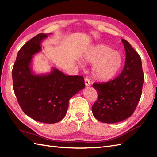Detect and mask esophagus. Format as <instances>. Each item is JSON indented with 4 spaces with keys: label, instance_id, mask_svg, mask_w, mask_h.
<instances>
[{
    "label": "esophagus",
    "instance_id": "34e87169",
    "mask_svg": "<svg viewBox=\"0 0 157 157\" xmlns=\"http://www.w3.org/2000/svg\"><path fill=\"white\" fill-rule=\"evenodd\" d=\"M84 82H85V85H86V86H90V80L88 77H86L84 78Z\"/></svg>",
    "mask_w": 157,
    "mask_h": 157
}]
</instances>
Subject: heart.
Instances as JSON below:
<instances>
[{"mask_svg": "<svg viewBox=\"0 0 157 157\" xmlns=\"http://www.w3.org/2000/svg\"><path fill=\"white\" fill-rule=\"evenodd\" d=\"M82 59L84 62L93 65V77L101 82L115 77L123 63V56L121 52L103 44L92 46L84 52ZM80 65H82V63H80Z\"/></svg>", "mask_w": 157, "mask_h": 157, "instance_id": "b5f03b06", "label": "heart"}]
</instances>
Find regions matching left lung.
<instances>
[{"label": "left lung", "instance_id": "8db88e82", "mask_svg": "<svg viewBox=\"0 0 157 157\" xmlns=\"http://www.w3.org/2000/svg\"><path fill=\"white\" fill-rule=\"evenodd\" d=\"M126 51V62L122 73L113 80L94 83L98 98L92 108L99 121L113 124L129 118L140 100L144 75L140 56L130 44L122 39Z\"/></svg>", "mask_w": 157, "mask_h": 157}]
</instances>
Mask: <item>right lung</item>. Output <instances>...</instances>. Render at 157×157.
<instances>
[{
  "label": "right lung",
  "instance_id": "1",
  "mask_svg": "<svg viewBox=\"0 0 157 157\" xmlns=\"http://www.w3.org/2000/svg\"><path fill=\"white\" fill-rule=\"evenodd\" d=\"M47 36L48 34L40 33L19 50L12 79L14 93L23 111L38 122L53 124L64 118L70 98L82 90L85 84L82 76L66 75L55 67L50 73H33V55L41 50V42Z\"/></svg>",
  "mask_w": 157,
  "mask_h": 157
}]
</instances>
